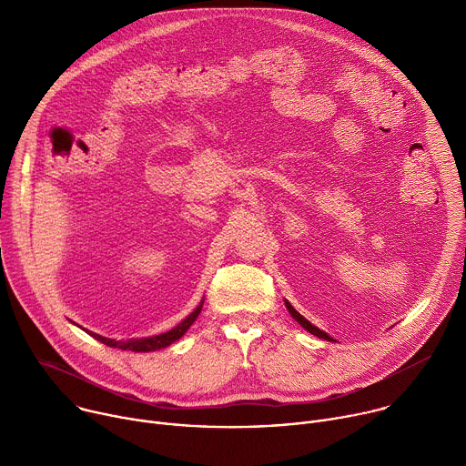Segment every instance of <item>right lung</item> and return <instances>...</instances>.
Segmentation results:
<instances>
[{
    "instance_id": "right-lung-1",
    "label": "right lung",
    "mask_w": 466,
    "mask_h": 466,
    "mask_svg": "<svg viewBox=\"0 0 466 466\" xmlns=\"http://www.w3.org/2000/svg\"><path fill=\"white\" fill-rule=\"evenodd\" d=\"M201 308H203V304H198V308L186 319V320H182L178 326H175L173 329H169V331H166V334H160V336H153V338H144V339H137V341H128V343H125L123 347L125 349H130V350H135V352H153V350H160V349H166V347H169L173 341H177V339H180L184 334H186V329L191 326V322L198 317V313H201ZM99 341H103L105 345H116L114 343V339H106V338H101V336H96Z\"/></svg>"
}]
</instances>
